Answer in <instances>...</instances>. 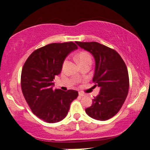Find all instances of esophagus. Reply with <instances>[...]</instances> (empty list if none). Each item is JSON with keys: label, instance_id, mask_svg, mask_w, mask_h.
<instances>
[{"label": "esophagus", "instance_id": "34e87169", "mask_svg": "<svg viewBox=\"0 0 150 150\" xmlns=\"http://www.w3.org/2000/svg\"><path fill=\"white\" fill-rule=\"evenodd\" d=\"M79 95L80 97H83V96H84V95H85V94H84V93H82V92H79Z\"/></svg>", "mask_w": 150, "mask_h": 150}]
</instances>
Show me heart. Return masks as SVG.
<instances>
[{
    "mask_svg": "<svg viewBox=\"0 0 150 150\" xmlns=\"http://www.w3.org/2000/svg\"><path fill=\"white\" fill-rule=\"evenodd\" d=\"M76 59L80 66L84 64H86V63H91V62H92V59H91V57L89 55V53H88L87 52L85 51H82L80 52L79 53H78L76 55ZM66 64L67 59H65L64 61V62H63L62 68H64V67L66 66Z\"/></svg>",
    "mask_w": 150,
    "mask_h": 150,
    "instance_id": "heart-1",
    "label": "heart"
}]
</instances>
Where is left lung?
<instances>
[{"label": "left lung", "instance_id": "left-lung-1", "mask_svg": "<svg viewBox=\"0 0 150 150\" xmlns=\"http://www.w3.org/2000/svg\"><path fill=\"white\" fill-rule=\"evenodd\" d=\"M82 49L92 54L95 60L93 81L100 87L93 105L85 112L92 118L107 120L121 109L129 89V78L125 62L110 47L96 42H76Z\"/></svg>", "mask_w": 150, "mask_h": 150}]
</instances>
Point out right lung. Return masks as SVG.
<instances>
[{"instance_id":"right-lung-1","label":"right lung","mask_w":150,"mask_h":150,"mask_svg":"<svg viewBox=\"0 0 150 150\" xmlns=\"http://www.w3.org/2000/svg\"><path fill=\"white\" fill-rule=\"evenodd\" d=\"M78 46L73 42L51 43L34 51L23 65L21 86L32 112L49 123L62 120L70 104L77 98L75 90L53 89L55 76L59 75L67 55Z\"/></svg>"}]
</instances>
